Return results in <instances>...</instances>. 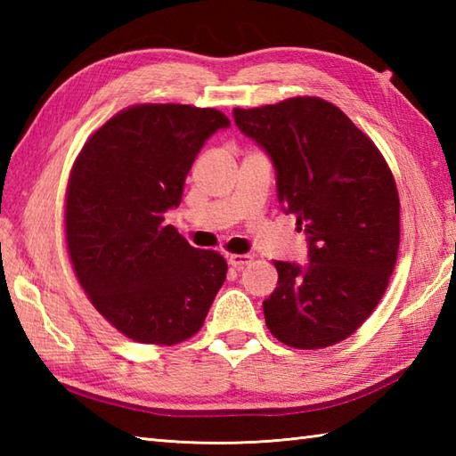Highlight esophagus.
<instances>
[{
  "mask_svg": "<svg viewBox=\"0 0 456 456\" xmlns=\"http://www.w3.org/2000/svg\"><path fill=\"white\" fill-rule=\"evenodd\" d=\"M250 260H253V256H250V255H231L229 256V265L233 266V268H237V270H240L243 266H247Z\"/></svg>",
  "mask_w": 456,
  "mask_h": 456,
  "instance_id": "obj_1",
  "label": "esophagus"
}]
</instances>
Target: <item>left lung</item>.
Here are the masks:
<instances>
[{
	"mask_svg": "<svg viewBox=\"0 0 456 456\" xmlns=\"http://www.w3.org/2000/svg\"><path fill=\"white\" fill-rule=\"evenodd\" d=\"M233 119L273 160L278 201L307 237L305 265L274 263L266 327L294 348L343 341L374 312L398 258L400 198L388 164L325 100L235 108Z\"/></svg>",
	"mask_w": 456,
	"mask_h": 456,
	"instance_id": "obj_1",
	"label": "left lung"
}]
</instances>
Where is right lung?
I'll use <instances>...</instances> for the list:
<instances>
[{
    "mask_svg": "<svg viewBox=\"0 0 456 456\" xmlns=\"http://www.w3.org/2000/svg\"><path fill=\"white\" fill-rule=\"evenodd\" d=\"M229 119L180 103L134 105L84 144L66 190V243L94 307L137 343L196 335L227 263L193 248L164 213L180 206L203 144Z\"/></svg>",
    "mask_w": 456,
    "mask_h": 456,
    "instance_id": "right-lung-1",
    "label": "right lung"
}]
</instances>
